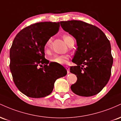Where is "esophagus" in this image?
Segmentation results:
<instances>
[{
  "label": "esophagus",
  "instance_id": "obj_1",
  "mask_svg": "<svg viewBox=\"0 0 121 121\" xmlns=\"http://www.w3.org/2000/svg\"><path fill=\"white\" fill-rule=\"evenodd\" d=\"M66 70H67V73H70V70H69V67L68 66H66Z\"/></svg>",
  "mask_w": 121,
  "mask_h": 121
}]
</instances>
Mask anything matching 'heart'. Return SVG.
<instances>
[{"label": "heart", "mask_w": 121, "mask_h": 121, "mask_svg": "<svg viewBox=\"0 0 121 121\" xmlns=\"http://www.w3.org/2000/svg\"><path fill=\"white\" fill-rule=\"evenodd\" d=\"M63 39L65 42L69 45L73 39L69 35H64ZM51 43H52V38H49L45 43L44 45V50L47 53H49L50 49H51ZM69 56L68 55H55L53 56L51 59L50 61L54 64L56 65H66L69 61Z\"/></svg>", "instance_id": "obj_1"}]
</instances>
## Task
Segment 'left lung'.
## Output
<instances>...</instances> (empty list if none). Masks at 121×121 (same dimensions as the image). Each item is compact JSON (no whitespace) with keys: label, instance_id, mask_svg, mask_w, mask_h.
Returning <instances> with one entry per match:
<instances>
[{"label":"left lung","instance_id":"8db88e82","mask_svg":"<svg viewBox=\"0 0 121 121\" xmlns=\"http://www.w3.org/2000/svg\"><path fill=\"white\" fill-rule=\"evenodd\" d=\"M61 27L76 39L77 48L70 72L77 80L70 88L83 97L98 94L109 81L113 59L109 40L96 26L79 20L60 22Z\"/></svg>","mask_w":121,"mask_h":121}]
</instances>
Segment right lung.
<instances>
[{"mask_svg":"<svg viewBox=\"0 0 121 121\" xmlns=\"http://www.w3.org/2000/svg\"><path fill=\"white\" fill-rule=\"evenodd\" d=\"M59 27V22L35 23L21 30L13 40L9 68L15 85L28 97L47 96L57 79L67 73L66 70H56L45 59V43L57 33Z\"/></svg>","mask_w":121,"mask_h":121,"instance_id":"add662e5","label":"right lung"}]
</instances>
